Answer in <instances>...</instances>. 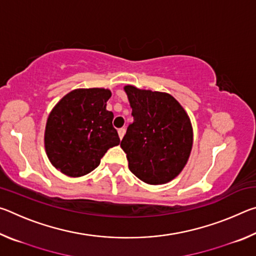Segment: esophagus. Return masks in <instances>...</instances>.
<instances>
[{
  "mask_svg": "<svg viewBox=\"0 0 256 256\" xmlns=\"http://www.w3.org/2000/svg\"><path fill=\"white\" fill-rule=\"evenodd\" d=\"M124 134H125V128H118V136H120V138H122L124 136Z\"/></svg>",
  "mask_w": 256,
  "mask_h": 256,
  "instance_id": "esophagus-1",
  "label": "esophagus"
}]
</instances>
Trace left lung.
Returning a JSON list of instances; mask_svg holds the SVG:
<instances>
[{"label": "left lung", "mask_w": 256, "mask_h": 256, "mask_svg": "<svg viewBox=\"0 0 256 256\" xmlns=\"http://www.w3.org/2000/svg\"><path fill=\"white\" fill-rule=\"evenodd\" d=\"M132 107L120 146L128 168L138 178L151 185L164 184L180 174L193 144L190 120L184 108L170 94L124 88Z\"/></svg>", "instance_id": "1"}]
</instances>
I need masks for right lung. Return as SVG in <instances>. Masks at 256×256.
<instances>
[{
  "label": "right lung",
  "instance_id": "1",
  "mask_svg": "<svg viewBox=\"0 0 256 256\" xmlns=\"http://www.w3.org/2000/svg\"><path fill=\"white\" fill-rule=\"evenodd\" d=\"M108 89H76L58 102L47 118L45 149L56 170L71 177L89 174L107 150L120 144L114 114L106 110Z\"/></svg>",
  "mask_w": 256,
  "mask_h": 256
}]
</instances>
